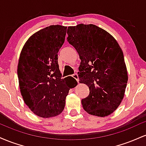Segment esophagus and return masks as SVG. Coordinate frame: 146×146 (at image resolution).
Here are the masks:
<instances>
[{
  "label": "esophagus",
  "instance_id": "esophagus-1",
  "mask_svg": "<svg viewBox=\"0 0 146 146\" xmlns=\"http://www.w3.org/2000/svg\"><path fill=\"white\" fill-rule=\"evenodd\" d=\"M73 78H74V79H75V80H76V81L78 82H79V77H78V75L77 74V73H75L74 75H73Z\"/></svg>",
  "mask_w": 146,
  "mask_h": 146
}]
</instances>
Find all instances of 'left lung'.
<instances>
[{
	"label": "left lung",
	"instance_id": "obj_1",
	"mask_svg": "<svg viewBox=\"0 0 146 146\" xmlns=\"http://www.w3.org/2000/svg\"><path fill=\"white\" fill-rule=\"evenodd\" d=\"M67 34L81 60L80 83L90 90L82 100L83 108L90 115L108 116L121 103L128 82L123 51L113 36L95 25L68 27Z\"/></svg>",
	"mask_w": 146,
	"mask_h": 146
}]
</instances>
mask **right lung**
<instances>
[{
    "label": "right lung",
    "instance_id": "right-lung-1",
    "mask_svg": "<svg viewBox=\"0 0 146 146\" xmlns=\"http://www.w3.org/2000/svg\"><path fill=\"white\" fill-rule=\"evenodd\" d=\"M66 29L57 25L37 31L20 54L17 72L21 95L29 109L43 118L60 115L70 88L78 84L73 77L62 79L58 63Z\"/></svg>",
    "mask_w": 146,
    "mask_h": 146
}]
</instances>
